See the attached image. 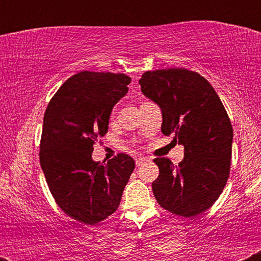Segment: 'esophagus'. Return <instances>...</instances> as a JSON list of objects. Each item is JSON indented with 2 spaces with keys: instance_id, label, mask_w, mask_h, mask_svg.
<instances>
[{
  "instance_id": "esophagus-1",
  "label": "esophagus",
  "mask_w": 261,
  "mask_h": 261,
  "mask_svg": "<svg viewBox=\"0 0 261 261\" xmlns=\"http://www.w3.org/2000/svg\"><path fill=\"white\" fill-rule=\"evenodd\" d=\"M147 161H149V158H147V157H143V155H140L139 158H136V166H137V167H140L141 164L145 163V162H147Z\"/></svg>"
}]
</instances>
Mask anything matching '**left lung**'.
Wrapping results in <instances>:
<instances>
[{"label":"left lung","instance_id":"obj_1","mask_svg":"<svg viewBox=\"0 0 261 261\" xmlns=\"http://www.w3.org/2000/svg\"><path fill=\"white\" fill-rule=\"evenodd\" d=\"M141 91L161 108L162 134L184 146V160L173 166L155 158L160 175L152 182L154 197L167 211L195 217L211 207L229 176L233 128L214 87L194 71H147Z\"/></svg>","mask_w":261,"mask_h":261}]
</instances>
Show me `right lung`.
<instances>
[{
    "mask_svg": "<svg viewBox=\"0 0 261 261\" xmlns=\"http://www.w3.org/2000/svg\"><path fill=\"white\" fill-rule=\"evenodd\" d=\"M130 82L124 73L82 71L60 87L45 110L41 169L59 207L79 222L95 224L114 214L135 169L125 153L107 163L92 160L93 145L108 133L113 107Z\"/></svg>",
    "mask_w": 261,
    "mask_h": 261,
    "instance_id": "add662e5",
    "label": "right lung"
}]
</instances>
